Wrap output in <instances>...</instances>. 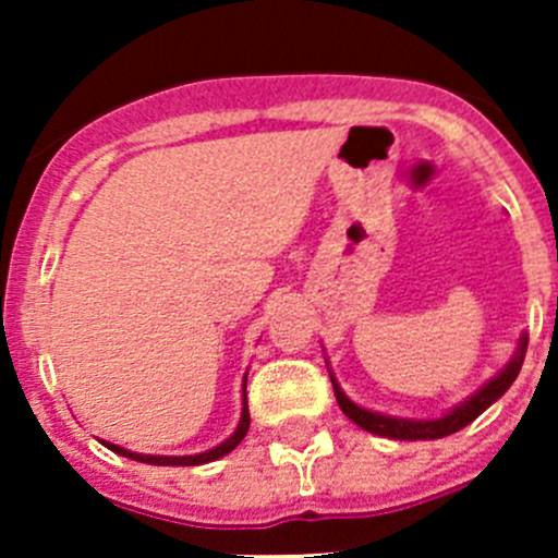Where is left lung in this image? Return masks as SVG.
<instances>
[{
    "instance_id": "left-lung-1",
    "label": "left lung",
    "mask_w": 558,
    "mask_h": 558,
    "mask_svg": "<svg viewBox=\"0 0 558 558\" xmlns=\"http://www.w3.org/2000/svg\"><path fill=\"white\" fill-rule=\"evenodd\" d=\"M526 345H529V335L526 331H521L519 342H515V351L513 356L508 359V364H505L494 378H488L475 393H470L464 402H459L456 408L448 410V413H442L440 418H399V415H386V413H378V410H367L362 408V404L353 402V399L342 391L340 384H337V378L331 375V369H329V378H331V386H335V397H337V404H340V410L353 421V424L362 426L364 432H373V435L378 437H388V440H440V437L453 435V432L464 429L466 424H472L483 410L492 408V404L497 402L510 386H513V380L519 378L521 373L523 356H526ZM326 367H329V362H326Z\"/></svg>"
}]
</instances>
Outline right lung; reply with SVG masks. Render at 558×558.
Returning <instances> with one entry per match:
<instances>
[{
    "label": "right lung",
    "instance_id": "1",
    "mask_svg": "<svg viewBox=\"0 0 558 558\" xmlns=\"http://www.w3.org/2000/svg\"><path fill=\"white\" fill-rule=\"evenodd\" d=\"M245 386H247V373L243 378V410H240V424L238 429L232 432V435L227 437L223 442H218L216 448H210V451H202V453H194V456H156V453H134V451H126V448L116 446V442H107L102 440L105 448H110L112 453L118 456H126V459H134V461H143V464H156V466H196V464H207V461H216L221 459V456L232 453L234 448L243 442V437L247 435V426H251V413H247V393H245Z\"/></svg>",
    "mask_w": 558,
    "mask_h": 558
}]
</instances>
